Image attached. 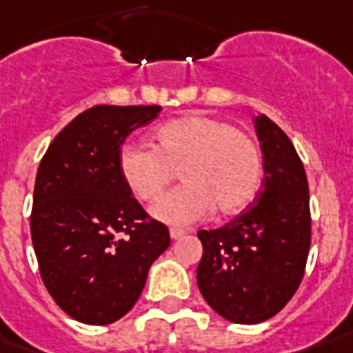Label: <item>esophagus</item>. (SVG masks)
Returning a JSON list of instances; mask_svg holds the SVG:
<instances>
[{"instance_id":"1","label":"esophagus","mask_w":353,"mask_h":353,"mask_svg":"<svg viewBox=\"0 0 353 353\" xmlns=\"http://www.w3.org/2000/svg\"><path fill=\"white\" fill-rule=\"evenodd\" d=\"M169 234H171V239H180V237L185 236V230H180V228H171V230H169Z\"/></svg>"}]
</instances>
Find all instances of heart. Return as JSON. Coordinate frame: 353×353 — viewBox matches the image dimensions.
<instances>
[{"label":"heart","instance_id":"b5f03b06","mask_svg":"<svg viewBox=\"0 0 353 353\" xmlns=\"http://www.w3.org/2000/svg\"><path fill=\"white\" fill-rule=\"evenodd\" d=\"M154 147L125 143L117 165L139 201L154 202L176 173L184 184L158 202L152 214L171 225H191L217 210L236 215L258 195L261 157L248 134L226 121L188 114L162 123Z\"/></svg>","mask_w":353,"mask_h":353}]
</instances>
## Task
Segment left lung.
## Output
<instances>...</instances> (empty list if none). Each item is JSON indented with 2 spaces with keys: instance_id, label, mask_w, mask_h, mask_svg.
I'll return each mask as SVG.
<instances>
[{
  "instance_id": "obj_1",
  "label": "left lung",
  "mask_w": 353,
  "mask_h": 353,
  "mask_svg": "<svg viewBox=\"0 0 353 353\" xmlns=\"http://www.w3.org/2000/svg\"><path fill=\"white\" fill-rule=\"evenodd\" d=\"M263 188L254 206L217 230H201L196 283L210 307L236 324L274 316L296 293L311 245L310 185L299 152L265 114L254 117Z\"/></svg>"
}]
</instances>
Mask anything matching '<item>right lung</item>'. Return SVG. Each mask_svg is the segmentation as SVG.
<instances>
[{
    "instance_id": "1",
    "label": "right lung",
    "mask_w": 353,
    "mask_h": 353,
    "mask_svg": "<svg viewBox=\"0 0 353 353\" xmlns=\"http://www.w3.org/2000/svg\"><path fill=\"white\" fill-rule=\"evenodd\" d=\"M162 106L97 105L51 141L34 182L31 237L46 289L60 310L105 326L132 310L149 267L169 247L117 165L123 141Z\"/></svg>"
}]
</instances>
